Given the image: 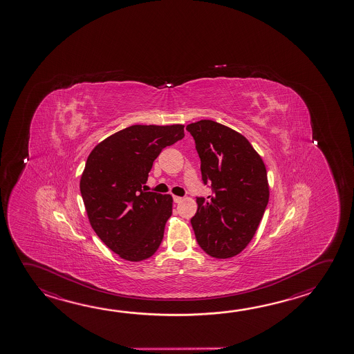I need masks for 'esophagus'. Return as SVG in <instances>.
Segmentation results:
<instances>
[{
  "mask_svg": "<svg viewBox=\"0 0 354 354\" xmlns=\"http://www.w3.org/2000/svg\"><path fill=\"white\" fill-rule=\"evenodd\" d=\"M173 198H174V203H176V204H179V203H181V201H183V198H180V196H176V195H174V196H173Z\"/></svg>",
  "mask_w": 354,
  "mask_h": 354,
  "instance_id": "34e87169",
  "label": "esophagus"
}]
</instances>
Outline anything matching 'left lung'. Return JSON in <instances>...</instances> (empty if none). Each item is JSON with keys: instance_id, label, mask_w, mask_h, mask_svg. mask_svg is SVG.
Segmentation results:
<instances>
[{"instance_id": "8db88e82", "label": "left lung", "mask_w": 354, "mask_h": 354, "mask_svg": "<svg viewBox=\"0 0 354 354\" xmlns=\"http://www.w3.org/2000/svg\"><path fill=\"white\" fill-rule=\"evenodd\" d=\"M200 160L204 184L214 194L196 198L192 218L200 248L215 259L240 254L252 240L270 198L265 162L248 139L214 120L186 125Z\"/></svg>"}]
</instances>
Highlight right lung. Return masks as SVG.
<instances>
[{
    "instance_id": "right-lung-1",
    "label": "right lung",
    "mask_w": 354,
    "mask_h": 354,
    "mask_svg": "<svg viewBox=\"0 0 354 354\" xmlns=\"http://www.w3.org/2000/svg\"><path fill=\"white\" fill-rule=\"evenodd\" d=\"M184 125H131L94 147L80 183L92 229L127 261L156 254L173 211V198L144 192L153 162L184 138Z\"/></svg>"
}]
</instances>
